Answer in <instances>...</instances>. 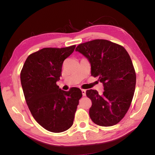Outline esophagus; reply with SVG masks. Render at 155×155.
Segmentation results:
<instances>
[{
	"instance_id": "1",
	"label": "esophagus",
	"mask_w": 155,
	"mask_h": 155,
	"mask_svg": "<svg viewBox=\"0 0 155 155\" xmlns=\"http://www.w3.org/2000/svg\"><path fill=\"white\" fill-rule=\"evenodd\" d=\"M81 91H82V94L83 96H86V90H81Z\"/></svg>"
}]
</instances>
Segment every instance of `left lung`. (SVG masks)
<instances>
[{
    "instance_id": "8db88e82",
    "label": "left lung",
    "mask_w": 155,
    "mask_h": 155,
    "mask_svg": "<svg viewBox=\"0 0 155 155\" xmlns=\"http://www.w3.org/2000/svg\"><path fill=\"white\" fill-rule=\"evenodd\" d=\"M75 51L88 59L91 75L103 84L102 94L86 91L92 103L90 118L102 127L117 124L129 109L135 92L136 74L129 54L124 47L106 40L81 44Z\"/></svg>"
}]
</instances>
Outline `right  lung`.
Masks as SVG:
<instances>
[{"label": "right lung", "instance_id": "add662e5", "mask_svg": "<svg viewBox=\"0 0 155 155\" xmlns=\"http://www.w3.org/2000/svg\"><path fill=\"white\" fill-rule=\"evenodd\" d=\"M76 46L44 48L27 57L20 81L28 109L37 122L47 130L61 133L72 127L82 91L72 87L61 90L57 81L61 77L64 60Z\"/></svg>", "mask_w": 155, "mask_h": 155}]
</instances>
